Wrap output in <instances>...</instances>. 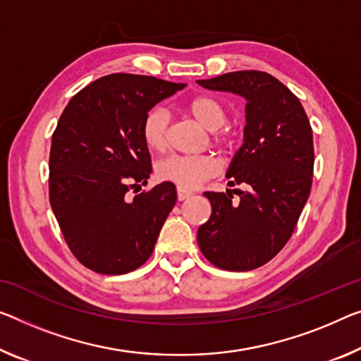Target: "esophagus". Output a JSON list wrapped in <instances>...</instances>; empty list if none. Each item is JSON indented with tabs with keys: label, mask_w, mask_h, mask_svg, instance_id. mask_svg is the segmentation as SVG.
Listing matches in <instances>:
<instances>
[{
	"label": "esophagus",
	"mask_w": 361,
	"mask_h": 361,
	"mask_svg": "<svg viewBox=\"0 0 361 361\" xmlns=\"http://www.w3.org/2000/svg\"><path fill=\"white\" fill-rule=\"evenodd\" d=\"M190 195L192 192L184 190V188H177V200H179V202H184V200H187Z\"/></svg>",
	"instance_id": "34e87169"
}]
</instances>
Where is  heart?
I'll list each match as a JSON object with an SVG mask.
<instances>
[{
    "instance_id": "heart-1",
    "label": "heart",
    "mask_w": 361,
    "mask_h": 361,
    "mask_svg": "<svg viewBox=\"0 0 361 361\" xmlns=\"http://www.w3.org/2000/svg\"><path fill=\"white\" fill-rule=\"evenodd\" d=\"M187 113L193 116L200 124L214 132V142L221 147L231 143V134L226 130H218L227 121V109L224 104L213 97L198 95L185 103ZM169 116L163 108H153L148 111L142 124V137L145 145L152 149H163L168 142ZM219 161L212 154L202 157H184V154H171L157 166L158 179L173 182L179 188L192 190L212 179L219 173Z\"/></svg>"
}]
</instances>
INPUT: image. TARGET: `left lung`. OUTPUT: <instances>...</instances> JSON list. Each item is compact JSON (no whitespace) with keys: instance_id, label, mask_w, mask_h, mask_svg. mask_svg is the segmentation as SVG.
I'll use <instances>...</instances> for the list:
<instances>
[{"instance_id":"1","label":"left lung","mask_w":361,"mask_h":361,"mask_svg":"<svg viewBox=\"0 0 361 361\" xmlns=\"http://www.w3.org/2000/svg\"><path fill=\"white\" fill-rule=\"evenodd\" d=\"M197 82L247 99L243 143L226 173L227 185L243 190L204 192L212 216L198 227V247L221 269L259 268L289 240L312 190V126L300 99L266 72L235 71Z\"/></svg>"}]
</instances>
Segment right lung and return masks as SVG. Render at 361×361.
<instances>
[{
  "label": "right lung",
  "instance_id": "right-lung-1",
  "mask_svg": "<svg viewBox=\"0 0 361 361\" xmlns=\"http://www.w3.org/2000/svg\"><path fill=\"white\" fill-rule=\"evenodd\" d=\"M185 84L111 74L72 97L49 152V203L71 252L99 274H126L147 262L174 208L173 182L147 184L152 158L142 137L149 109Z\"/></svg>",
  "mask_w": 361,
  "mask_h": 361
}]
</instances>
